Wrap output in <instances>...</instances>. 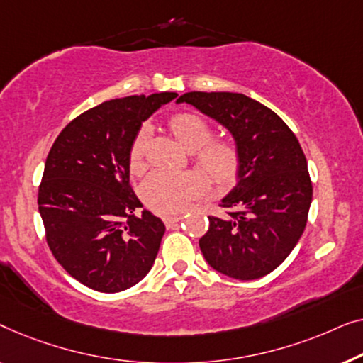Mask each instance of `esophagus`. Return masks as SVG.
Returning a JSON list of instances; mask_svg holds the SVG:
<instances>
[{"instance_id": "obj_1", "label": "esophagus", "mask_w": 363, "mask_h": 363, "mask_svg": "<svg viewBox=\"0 0 363 363\" xmlns=\"http://www.w3.org/2000/svg\"><path fill=\"white\" fill-rule=\"evenodd\" d=\"M162 220H164V223H166L167 227H171V225H174L176 222L182 220V216H181V213H176V216H164V218H162Z\"/></svg>"}]
</instances>
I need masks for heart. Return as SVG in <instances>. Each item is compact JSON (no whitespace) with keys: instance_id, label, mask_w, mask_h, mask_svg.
<instances>
[{"instance_id":"heart-1","label":"heart","mask_w":363,"mask_h":363,"mask_svg":"<svg viewBox=\"0 0 363 363\" xmlns=\"http://www.w3.org/2000/svg\"><path fill=\"white\" fill-rule=\"evenodd\" d=\"M169 126L177 141L187 151L199 150L197 164L202 167L208 179L216 184H227L233 179L240 164L237 147L228 141H216L207 145L212 138V130L202 116L184 111L172 116ZM147 140H150V126H143L131 145L130 161L133 169L141 167ZM203 187H206L203 177L197 172L155 171L143 184V197L155 211L172 213L182 211L191 199L203 191Z\"/></svg>"}]
</instances>
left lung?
Listing matches in <instances>:
<instances>
[{
  "label": "left lung",
  "mask_w": 363,
  "mask_h": 363,
  "mask_svg": "<svg viewBox=\"0 0 363 363\" xmlns=\"http://www.w3.org/2000/svg\"><path fill=\"white\" fill-rule=\"evenodd\" d=\"M187 104L230 133L240 164L235 186L208 217L199 240L206 262L228 278L258 279L293 252L308 222L313 184L308 161L288 125L259 101L232 91H189Z\"/></svg>",
  "instance_id": "left-lung-1"
}]
</instances>
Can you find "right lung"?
<instances>
[{"mask_svg":"<svg viewBox=\"0 0 363 363\" xmlns=\"http://www.w3.org/2000/svg\"><path fill=\"white\" fill-rule=\"evenodd\" d=\"M176 91L100 104L60 131L45 160L39 213L55 259L100 293H120L150 273L166 232L130 187V152L141 123Z\"/></svg>","mask_w":363,"mask_h":363,"instance_id":"obj_1","label":"right lung"}]
</instances>
